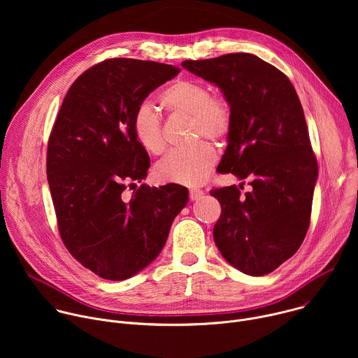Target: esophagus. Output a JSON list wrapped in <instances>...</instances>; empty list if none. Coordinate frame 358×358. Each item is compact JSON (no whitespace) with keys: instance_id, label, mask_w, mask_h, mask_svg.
Segmentation results:
<instances>
[{"instance_id":"34e87169","label":"esophagus","mask_w":358,"mask_h":358,"mask_svg":"<svg viewBox=\"0 0 358 358\" xmlns=\"http://www.w3.org/2000/svg\"><path fill=\"white\" fill-rule=\"evenodd\" d=\"M202 194H203L202 189H199V188H192V189H189V199L195 201V199H198Z\"/></svg>"}]
</instances>
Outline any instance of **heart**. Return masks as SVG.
Listing matches in <instances>:
<instances>
[{
	"label": "heart",
	"instance_id": "heart-1",
	"mask_svg": "<svg viewBox=\"0 0 358 358\" xmlns=\"http://www.w3.org/2000/svg\"><path fill=\"white\" fill-rule=\"evenodd\" d=\"M162 105L171 115L191 119V140L206 137L222 141L231 131L232 112L228 101L214 96L211 89L199 80L178 79L160 96ZM136 141L148 155L159 156L166 150V140L159 116L150 105H141L131 122ZM217 162L215 150L207 143L171 151L155 169L160 181L199 185L207 180Z\"/></svg>",
	"mask_w": 358,
	"mask_h": 358
}]
</instances>
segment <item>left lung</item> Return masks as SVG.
Listing matches in <instances>:
<instances>
[{"label": "left lung", "mask_w": 358, "mask_h": 358, "mask_svg": "<svg viewBox=\"0 0 358 358\" xmlns=\"http://www.w3.org/2000/svg\"><path fill=\"white\" fill-rule=\"evenodd\" d=\"M181 66L224 93L232 126L218 171L250 185L245 195L236 185L211 191L222 208L215 245L238 271L268 275L300 248L319 174L297 93L285 73L252 54Z\"/></svg>", "instance_id": "obj_1"}]
</instances>
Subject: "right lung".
Listing matches in <instances>:
<instances>
[{
    "instance_id": "add662e5",
    "label": "right lung",
    "mask_w": 358,
    "mask_h": 358,
    "mask_svg": "<svg viewBox=\"0 0 358 358\" xmlns=\"http://www.w3.org/2000/svg\"><path fill=\"white\" fill-rule=\"evenodd\" d=\"M178 68L115 58L83 72L68 90L48 141L46 176L61 238L94 275L124 280L155 261L171 224L187 206L177 184L140 185L150 159L131 122L144 99L177 76Z\"/></svg>"
}]
</instances>
